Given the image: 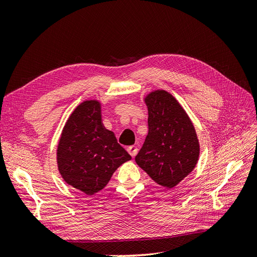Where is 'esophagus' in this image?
I'll list each match as a JSON object with an SVG mask.
<instances>
[{
  "label": "esophagus",
  "instance_id": "34e87169",
  "mask_svg": "<svg viewBox=\"0 0 257 257\" xmlns=\"http://www.w3.org/2000/svg\"><path fill=\"white\" fill-rule=\"evenodd\" d=\"M127 151L132 155V158H135V155L138 152V148L136 146H131V147L127 148Z\"/></svg>",
  "mask_w": 257,
  "mask_h": 257
}]
</instances>
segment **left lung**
Segmentation results:
<instances>
[{
  "mask_svg": "<svg viewBox=\"0 0 257 257\" xmlns=\"http://www.w3.org/2000/svg\"><path fill=\"white\" fill-rule=\"evenodd\" d=\"M149 132L137 165L158 184L172 189L191 174L199 157V143L188 113L165 90L145 97Z\"/></svg>",
  "mask_w": 257,
  "mask_h": 257,
  "instance_id": "1",
  "label": "left lung"
}]
</instances>
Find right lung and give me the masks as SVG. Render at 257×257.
<instances>
[{"label": "right lung", "instance_id": "obj_1", "mask_svg": "<svg viewBox=\"0 0 257 257\" xmlns=\"http://www.w3.org/2000/svg\"><path fill=\"white\" fill-rule=\"evenodd\" d=\"M131 159L112 132L104 127L98 100H84L75 108L62 131L57 150L59 172L67 184L93 195Z\"/></svg>", "mask_w": 257, "mask_h": 257}]
</instances>
